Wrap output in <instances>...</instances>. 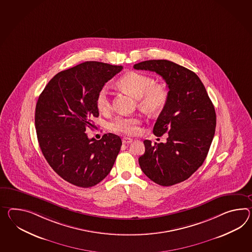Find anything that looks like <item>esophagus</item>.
<instances>
[{
	"instance_id": "obj_1",
	"label": "esophagus",
	"mask_w": 252,
	"mask_h": 252,
	"mask_svg": "<svg viewBox=\"0 0 252 252\" xmlns=\"http://www.w3.org/2000/svg\"><path fill=\"white\" fill-rule=\"evenodd\" d=\"M122 142H123V144H130V143L133 142V139H131L129 137H124Z\"/></svg>"
}]
</instances>
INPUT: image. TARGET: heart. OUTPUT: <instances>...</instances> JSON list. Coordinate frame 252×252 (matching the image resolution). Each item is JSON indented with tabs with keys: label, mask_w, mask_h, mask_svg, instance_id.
I'll use <instances>...</instances> for the list:
<instances>
[{
	"label": "heart",
	"mask_w": 252,
	"mask_h": 252,
	"mask_svg": "<svg viewBox=\"0 0 252 252\" xmlns=\"http://www.w3.org/2000/svg\"><path fill=\"white\" fill-rule=\"evenodd\" d=\"M119 86L131 93L138 101V106L149 114H158L165 109L169 92L165 85L155 84L151 76L137 72H128L120 78ZM96 107L102 113L112 109L111 93L107 86L97 93ZM142 120L137 117H117L110 123V128L116 133L134 135L138 132Z\"/></svg>",
	"instance_id": "b5f03b06"
}]
</instances>
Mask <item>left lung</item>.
Returning a JSON list of instances; mask_svg holds the SVG:
<instances>
[{"instance_id": "1", "label": "left lung", "mask_w": 252, "mask_h": 252, "mask_svg": "<svg viewBox=\"0 0 252 252\" xmlns=\"http://www.w3.org/2000/svg\"><path fill=\"white\" fill-rule=\"evenodd\" d=\"M136 70L156 72L168 87L169 98L154 126L166 143L145 140L138 159L144 174L160 186L178 184L202 166L215 135L216 113L206 88L194 72L167 60L135 63Z\"/></svg>"}]
</instances>
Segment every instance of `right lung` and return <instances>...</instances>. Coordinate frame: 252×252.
I'll return each instance as SVG.
<instances>
[{"mask_svg": "<svg viewBox=\"0 0 252 252\" xmlns=\"http://www.w3.org/2000/svg\"><path fill=\"white\" fill-rule=\"evenodd\" d=\"M123 69L100 62H85L56 74L37 101L35 129L39 146L50 166L63 179L91 188L111 171L121 138L104 134L88 138L86 130L98 117L99 90Z\"/></svg>", "mask_w": 252, "mask_h": 252, "instance_id": "obj_1", "label": "right lung"}]
</instances>
